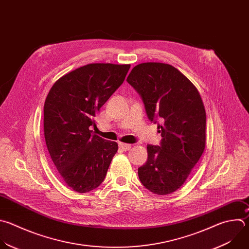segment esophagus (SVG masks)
Returning a JSON list of instances; mask_svg holds the SVG:
<instances>
[{
    "mask_svg": "<svg viewBox=\"0 0 249 249\" xmlns=\"http://www.w3.org/2000/svg\"><path fill=\"white\" fill-rule=\"evenodd\" d=\"M119 144V147L121 148V149H123V150H129L130 148H131V144H129V143H124V142H119L118 143Z\"/></svg>",
    "mask_w": 249,
    "mask_h": 249,
    "instance_id": "34e87169",
    "label": "esophagus"
}]
</instances>
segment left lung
<instances>
[{
	"mask_svg": "<svg viewBox=\"0 0 249 249\" xmlns=\"http://www.w3.org/2000/svg\"><path fill=\"white\" fill-rule=\"evenodd\" d=\"M127 82L141 96L148 119L157 123L162 137L159 145L147 144V161L138 169L140 181L153 194L169 195L184 184L204 150L202 100L193 83L166 63L138 64Z\"/></svg>",
	"mask_w": 249,
	"mask_h": 249,
	"instance_id": "left-lung-1",
	"label": "left lung"
}]
</instances>
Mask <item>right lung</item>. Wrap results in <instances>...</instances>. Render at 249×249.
Here are the masks:
<instances>
[{
	"label": "right lung",
	"instance_id": "right-lung-1",
	"mask_svg": "<svg viewBox=\"0 0 249 249\" xmlns=\"http://www.w3.org/2000/svg\"><path fill=\"white\" fill-rule=\"evenodd\" d=\"M130 64L92 63L59 78L44 106V133L53 164L75 192L85 194L105 180L116 142L93 133L101 107L122 85Z\"/></svg>",
	"mask_w": 249,
	"mask_h": 249
}]
</instances>
